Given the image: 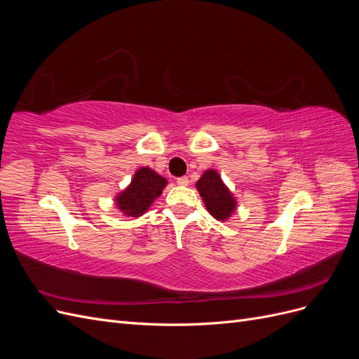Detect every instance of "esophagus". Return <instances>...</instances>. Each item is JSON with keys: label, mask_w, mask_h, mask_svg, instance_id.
I'll return each instance as SVG.
<instances>
[{"label": "esophagus", "mask_w": 359, "mask_h": 359, "mask_svg": "<svg viewBox=\"0 0 359 359\" xmlns=\"http://www.w3.org/2000/svg\"><path fill=\"white\" fill-rule=\"evenodd\" d=\"M177 184H178V186L186 187V186H189V178L187 177H181V178L177 180Z\"/></svg>", "instance_id": "esophagus-1"}]
</instances>
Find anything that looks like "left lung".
Here are the masks:
<instances>
[{
  "instance_id": "left-lung-1",
  "label": "left lung",
  "mask_w": 359,
  "mask_h": 359,
  "mask_svg": "<svg viewBox=\"0 0 359 359\" xmlns=\"http://www.w3.org/2000/svg\"><path fill=\"white\" fill-rule=\"evenodd\" d=\"M196 189L215 220L226 222L236 210V199L215 169H206L196 182Z\"/></svg>"
}]
</instances>
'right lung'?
Returning a JSON list of instances; mask_svg holds the SVG:
<instances>
[{"mask_svg":"<svg viewBox=\"0 0 359 359\" xmlns=\"http://www.w3.org/2000/svg\"><path fill=\"white\" fill-rule=\"evenodd\" d=\"M168 186V180L148 166L139 168L128 186L115 196L116 208L126 217L144 215Z\"/></svg>","mask_w":359,"mask_h":359,"instance_id":"right-lung-1","label":"right lung"}]
</instances>
